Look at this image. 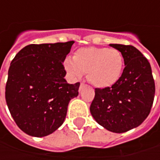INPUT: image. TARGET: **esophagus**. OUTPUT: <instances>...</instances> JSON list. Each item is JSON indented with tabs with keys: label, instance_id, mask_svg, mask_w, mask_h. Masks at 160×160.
Returning <instances> with one entry per match:
<instances>
[{
	"label": "esophagus",
	"instance_id": "1",
	"mask_svg": "<svg viewBox=\"0 0 160 160\" xmlns=\"http://www.w3.org/2000/svg\"><path fill=\"white\" fill-rule=\"evenodd\" d=\"M83 85H84V83H81V84H80V87H79V91H81V89L83 87Z\"/></svg>",
	"mask_w": 160,
	"mask_h": 160
}]
</instances>
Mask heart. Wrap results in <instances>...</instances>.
Wrapping results in <instances>:
<instances>
[{"mask_svg": "<svg viewBox=\"0 0 160 160\" xmlns=\"http://www.w3.org/2000/svg\"><path fill=\"white\" fill-rule=\"evenodd\" d=\"M124 67L122 53L116 49L85 47L78 49L73 58L65 59L64 68L76 79L87 73V80L98 88L110 87L118 82Z\"/></svg>", "mask_w": 160, "mask_h": 160, "instance_id": "b5f03b06", "label": "heart"}]
</instances>
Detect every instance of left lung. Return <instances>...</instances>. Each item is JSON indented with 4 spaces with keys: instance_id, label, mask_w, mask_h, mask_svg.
<instances>
[{
    "instance_id": "8db88e82",
    "label": "left lung",
    "mask_w": 160,
    "mask_h": 160,
    "mask_svg": "<svg viewBox=\"0 0 160 160\" xmlns=\"http://www.w3.org/2000/svg\"><path fill=\"white\" fill-rule=\"evenodd\" d=\"M122 53L125 68L111 87L95 89L90 112L108 131L121 133L139 126L149 116L155 95L150 62L132 45L109 44Z\"/></svg>"
}]
</instances>
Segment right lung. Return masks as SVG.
I'll list each match as a JSON object with an SVG mask.
<instances>
[{"instance_id":"add662e5","label":"right lung","mask_w":160,"mask_h":160,"mask_svg":"<svg viewBox=\"0 0 160 160\" xmlns=\"http://www.w3.org/2000/svg\"><path fill=\"white\" fill-rule=\"evenodd\" d=\"M74 42L29 44L10 63L5 99L17 126L28 135L55 132L78 95L80 83L69 84L64 78L63 62Z\"/></svg>"}]
</instances>
